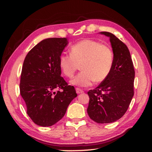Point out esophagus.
I'll return each instance as SVG.
<instances>
[{
  "instance_id": "1",
  "label": "esophagus",
  "mask_w": 152,
  "mask_h": 152,
  "mask_svg": "<svg viewBox=\"0 0 152 152\" xmlns=\"http://www.w3.org/2000/svg\"><path fill=\"white\" fill-rule=\"evenodd\" d=\"M76 93H77V94H80V93H84V91L82 90V89L79 88H76Z\"/></svg>"
}]
</instances>
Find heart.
Returning <instances> with one entry per match:
<instances>
[{
    "label": "heart",
    "mask_w": 152,
    "mask_h": 152,
    "mask_svg": "<svg viewBox=\"0 0 152 152\" xmlns=\"http://www.w3.org/2000/svg\"><path fill=\"white\" fill-rule=\"evenodd\" d=\"M70 55L62 54L59 65L64 75L72 78L81 66L82 70L70 84L81 87L89 86L92 83L101 82L111 72L113 64V53L107 45L92 39H84L72 45Z\"/></svg>",
    "instance_id": "b5f03b06"
}]
</instances>
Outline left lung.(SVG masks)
Instances as JSON below:
<instances>
[{
    "label": "left lung",
    "mask_w": 152,
    "mask_h": 152,
    "mask_svg": "<svg viewBox=\"0 0 152 152\" xmlns=\"http://www.w3.org/2000/svg\"><path fill=\"white\" fill-rule=\"evenodd\" d=\"M109 37L113 53V64L107 77L89 96L87 113L97 123H111L127 111L134 96L135 71L128 48L112 33L101 32Z\"/></svg>",
    "instance_id": "obj_1"
}]
</instances>
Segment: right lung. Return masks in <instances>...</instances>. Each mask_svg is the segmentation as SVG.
Wrapping results in <instances>:
<instances>
[{
    "mask_svg": "<svg viewBox=\"0 0 152 152\" xmlns=\"http://www.w3.org/2000/svg\"><path fill=\"white\" fill-rule=\"evenodd\" d=\"M68 43L66 38L44 39L25 58L20 93L27 113L37 125L50 126L57 123L77 96L74 86H68L61 77L59 59ZM55 90H58L57 93Z\"/></svg>",
    "mask_w": 152,
    "mask_h": 152,
    "instance_id": "add662e5",
    "label": "right lung"
}]
</instances>
